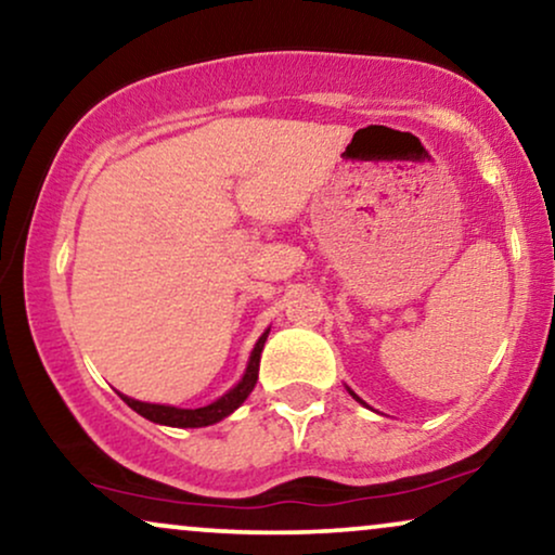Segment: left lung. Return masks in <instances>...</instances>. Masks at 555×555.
<instances>
[{
    "mask_svg": "<svg viewBox=\"0 0 555 555\" xmlns=\"http://www.w3.org/2000/svg\"><path fill=\"white\" fill-rule=\"evenodd\" d=\"M347 390H350V388H347ZM350 396H352V398H354V401H358V403H363V405H367V403L363 401V398H358V396H354V393H352V390H350Z\"/></svg>",
    "mask_w": 555,
    "mask_h": 555,
    "instance_id": "obj_1",
    "label": "left lung"
}]
</instances>
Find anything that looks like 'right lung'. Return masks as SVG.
I'll list each match as a JSON object with an SVG mask.
<instances>
[{
    "instance_id": "1",
    "label": "right lung",
    "mask_w": 555,
    "mask_h": 555,
    "mask_svg": "<svg viewBox=\"0 0 555 555\" xmlns=\"http://www.w3.org/2000/svg\"><path fill=\"white\" fill-rule=\"evenodd\" d=\"M266 337H269V330L258 337L254 352H250V358H248V367H246V373H243V378L235 383V386L228 390L225 396H220L218 401L203 405V409H177V405L134 401V398H129L124 393H118V396H121V401L127 403L129 409H134L139 416L150 418V421H154V424H162V426L201 428V426L218 424V421L231 416V413L250 396V390H254L256 380H258V363H261V350H263Z\"/></svg>"
}]
</instances>
